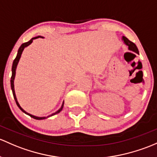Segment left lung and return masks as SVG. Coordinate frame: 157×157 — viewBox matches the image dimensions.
Masks as SVG:
<instances>
[{"label": "left lung", "instance_id": "left-lung-1", "mask_svg": "<svg viewBox=\"0 0 157 157\" xmlns=\"http://www.w3.org/2000/svg\"><path fill=\"white\" fill-rule=\"evenodd\" d=\"M123 40H124L125 44H126V45L128 47V49H130V50H132V51H134V52H136V53L139 54L138 49V48H137L136 45H135L134 43L132 42V41H130L129 40H128L126 37H123Z\"/></svg>", "mask_w": 157, "mask_h": 157}]
</instances>
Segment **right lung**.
Masks as SVG:
<instances>
[{
  "instance_id": "right-lung-1",
  "label": "right lung",
  "mask_w": 157,
  "mask_h": 157,
  "mask_svg": "<svg viewBox=\"0 0 157 157\" xmlns=\"http://www.w3.org/2000/svg\"><path fill=\"white\" fill-rule=\"evenodd\" d=\"M40 37V36H37V37H33V38H31V39L30 40H29V41H28V42H26V43H24V44H22V45H21V47H19V50H18V53H17V56H16V59H14V61H13V66H12V77H11V80H10L11 89H12V91H13V97H14V99H15V101H16V105H17V106L19 107V108L20 109V110H22V112H24V113H26V114L29 115V116H30L31 117H32V118L35 119V120H44V119H45L46 117H38L33 116V115L30 114V113H27V112H25V110H23V109H22V108H21V107H20V105H19V102L17 101V99H16V94H15V90H14V84H13V83H14V78H15V75H16V66H17V65H18V62H19V59H20V57H21V55H22L23 49H25V47H28V46H29V45H30V44H31V43H32L33 40H34V39H37V38H38V37ZM63 105H64V102H63V104H62V107H61V108L59 109V110H58V111L56 112V113H52V114L51 115V116H53V115L56 114V113H59V112H60L61 110H62V108H63Z\"/></svg>"
}]
</instances>
